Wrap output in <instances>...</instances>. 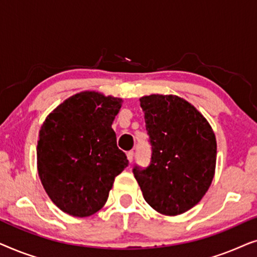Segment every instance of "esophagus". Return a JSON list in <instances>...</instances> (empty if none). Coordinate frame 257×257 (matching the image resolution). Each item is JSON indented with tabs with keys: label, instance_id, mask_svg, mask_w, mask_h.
Here are the masks:
<instances>
[{
	"label": "esophagus",
	"instance_id": "esophagus-1",
	"mask_svg": "<svg viewBox=\"0 0 257 257\" xmlns=\"http://www.w3.org/2000/svg\"><path fill=\"white\" fill-rule=\"evenodd\" d=\"M133 157H135V152H133V151H128V152H127V160L130 161V164H131L133 161Z\"/></svg>",
	"mask_w": 257,
	"mask_h": 257
}]
</instances>
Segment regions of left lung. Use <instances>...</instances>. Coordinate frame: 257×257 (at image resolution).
I'll list each match as a JSON object with an SVG mask.
<instances>
[{
	"label": "left lung",
	"instance_id": "obj_1",
	"mask_svg": "<svg viewBox=\"0 0 257 257\" xmlns=\"http://www.w3.org/2000/svg\"><path fill=\"white\" fill-rule=\"evenodd\" d=\"M151 161L133 166L144 199L157 212L178 215L194 207L212 184L216 140L208 121L178 96L140 98Z\"/></svg>",
	"mask_w": 257,
	"mask_h": 257
}]
</instances>
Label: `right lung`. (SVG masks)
Instances as JSON below:
<instances>
[{"label": "right lung", "mask_w": 257, "mask_h": 257, "mask_svg": "<svg viewBox=\"0 0 257 257\" xmlns=\"http://www.w3.org/2000/svg\"><path fill=\"white\" fill-rule=\"evenodd\" d=\"M120 107V98L85 91L56 107L42 125L38 174L51 201L69 215L98 212L114 178L128 166L111 127Z\"/></svg>", "instance_id": "obj_1"}]
</instances>
